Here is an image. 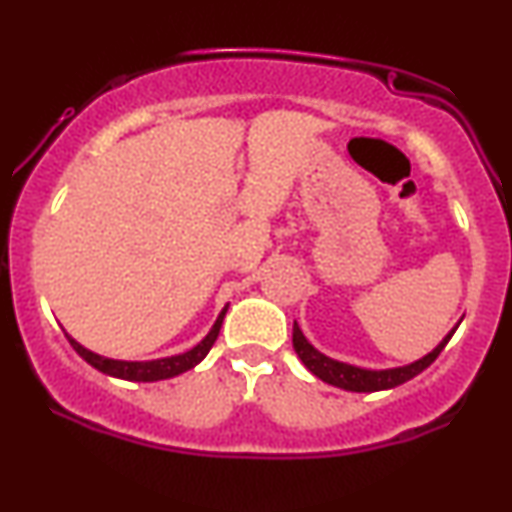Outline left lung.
I'll return each mask as SVG.
<instances>
[{"label": "left lung", "mask_w": 512, "mask_h": 512, "mask_svg": "<svg viewBox=\"0 0 512 512\" xmlns=\"http://www.w3.org/2000/svg\"><path fill=\"white\" fill-rule=\"evenodd\" d=\"M462 317L457 320V325L440 339V344L433 351H428L426 356L416 358V361L407 363V366H397V368H383V370H373V368H361V366H351V363L337 361V358L325 356L322 351H317L313 344L305 339V334L298 327V322H293V349H296L298 358L303 361V366L320 378L322 383L342 387V390L349 392H380V390H392V387L407 383V380L416 378L419 373L431 366L436 361L440 351L445 349V344L450 342V337L455 334L457 327H460Z\"/></svg>", "instance_id": "left-lung-1"}]
</instances>
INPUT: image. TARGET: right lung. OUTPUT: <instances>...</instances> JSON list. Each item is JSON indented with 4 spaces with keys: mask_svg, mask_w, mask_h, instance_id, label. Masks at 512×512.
Instances as JSON below:
<instances>
[{
    "mask_svg": "<svg viewBox=\"0 0 512 512\" xmlns=\"http://www.w3.org/2000/svg\"><path fill=\"white\" fill-rule=\"evenodd\" d=\"M226 313H228V305L221 310L219 317H216V322L211 325L207 337H204L199 344L192 346L190 351H185V354L166 356V358H154V361H120V358L101 356V354H96V351L81 346L72 337V334H67V332L64 334H67L69 344L74 346L76 354L84 358L86 363H91L96 370H101V373L113 375V378H120V380H132V383H156V380L175 378V375L185 373V370L195 368L197 363H202L204 356L209 354L211 346H214L216 337H219L223 317H226Z\"/></svg>",
    "mask_w": 512,
    "mask_h": 512,
    "instance_id": "add662e5",
    "label": "right lung"
}]
</instances>
